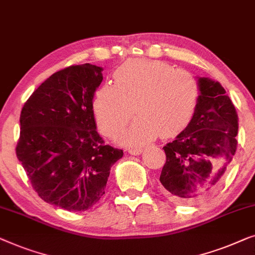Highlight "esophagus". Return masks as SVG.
Instances as JSON below:
<instances>
[{"instance_id":"1","label":"esophagus","mask_w":255,"mask_h":255,"mask_svg":"<svg viewBox=\"0 0 255 255\" xmlns=\"http://www.w3.org/2000/svg\"><path fill=\"white\" fill-rule=\"evenodd\" d=\"M143 152V149L138 148V149H130L129 150V153H131V155H141V153Z\"/></svg>"}]
</instances>
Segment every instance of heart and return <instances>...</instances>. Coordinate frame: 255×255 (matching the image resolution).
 <instances>
[{
	"instance_id": "heart-1",
	"label": "heart",
	"mask_w": 255,
	"mask_h": 255,
	"mask_svg": "<svg viewBox=\"0 0 255 255\" xmlns=\"http://www.w3.org/2000/svg\"><path fill=\"white\" fill-rule=\"evenodd\" d=\"M114 84H103L92 102L97 126L113 136L134 116L138 119L117 136L128 146L144 145L160 134L173 137L194 119L200 85L188 71L151 60H129L113 74Z\"/></svg>"
}]
</instances>
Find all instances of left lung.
<instances>
[{"instance_id": "left-lung-1", "label": "left lung", "mask_w": 255, "mask_h": 255, "mask_svg": "<svg viewBox=\"0 0 255 255\" xmlns=\"http://www.w3.org/2000/svg\"><path fill=\"white\" fill-rule=\"evenodd\" d=\"M200 103L194 119L164 146L166 163L160 173L165 194L192 204L218 188L237 150L238 114L218 82L199 78Z\"/></svg>"}]
</instances>
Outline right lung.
Listing matches in <instances>:
<instances>
[{
	"label": "right lung",
	"instance_id": "add662e5",
	"mask_svg": "<svg viewBox=\"0 0 255 255\" xmlns=\"http://www.w3.org/2000/svg\"><path fill=\"white\" fill-rule=\"evenodd\" d=\"M102 71L90 63L56 71L21 109L17 158L40 199L64 210L95 206L124 156L96 130L92 99Z\"/></svg>",
	"mask_w": 255,
	"mask_h": 255
}]
</instances>
